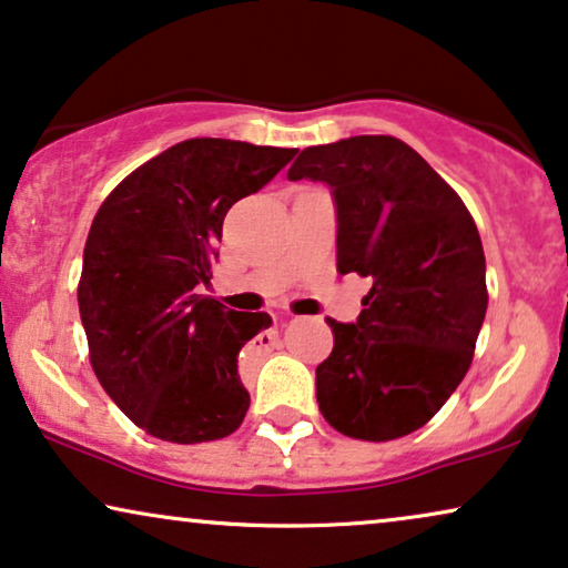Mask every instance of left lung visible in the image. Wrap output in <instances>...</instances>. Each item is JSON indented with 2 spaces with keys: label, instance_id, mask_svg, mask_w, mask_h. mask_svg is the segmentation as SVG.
Instances as JSON below:
<instances>
[{
  "label": "left lung",
  "instance_id": "8db88e82",
  "mask_svg": "<svg viewBox=\"0 0 568 568\" xmlns=\"http://www.w3.org/2000/svg\"><path fill=\"white\" fill-rule=\"evenodd\" d=\"M288 179L332 189L337 270L372 277L358 320H327L335 347L316 366L324 420L363 442L413 434L465 379L486 320V254L473 215L389 134L306 148Z\"/></svg>",
  "mask_w": 568,
  "mask_h": 568
}]
</instances>
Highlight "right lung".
Instances as JSON below:
<instances>
[{
  "label": "right lung",
  "instance_id": "1",
  "mask_svg": "<svg viewBox=\"0 0 568 568\" xmlns=\"http://www.w3.org/2000/svg\"><path fill=\"white\" fill-rule=\"evenodd\" d=\"M296 153L184 140L132 171L95 213L78 285L90 363L105 395L150 436L215 442L244 420L239 351L272 320L225 308L202 285L225 213Z\"/></svg>",
  "mask_w": 568,
  "mask_h": 568
}]
</instances>
